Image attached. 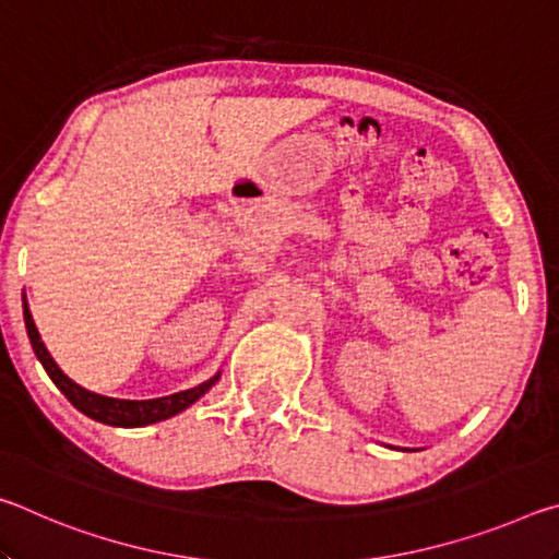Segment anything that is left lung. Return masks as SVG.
<instances>
[{"mask_svg": "<svg viewBox=\"0 0 559 559\" xmlns=\"http://www.w3.org/2000/svg\"><path fill=\"white\" fill-rule=\"evenodd\" d=\"M404 451H406V449H404Z\"/></svg>", "mask_w": 559, "mask_h": 559, "instance_id": "obj_1", "label": "left lung"}]
</instances>
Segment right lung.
<instances>
[{
  "label": "right lung",
  "instance_id": "obj_1",
  "mask_svg": "<svg viewBox=\"0 0 559 559\" xmlns=\"http://www.w3.org/2000/svg\"><path fill=\"white\" fill-rule=\"evenodd\" d=\"M22 308H24L26 335H29V340H32L34 355L44 365V370L51 377V382L59 386L61 394L75 406V409L100 424H108V427L135 429V427H147V424L165 421V419H169V416L185 412L187 406H192L197 400H200V396L210 392L222 377V372H216L206 382L192 386V390L175 392L169 396H157V400H116V396H103L96 392H88L86 386L75 384L69 374H63L61 367L53 362L51 353L41 343L39 330H36V325H34V318H32L29 302H26V296H24Z\"/></svg>",
  "mask_w": 559,
  "mask_h": 559
}]
</instances>
